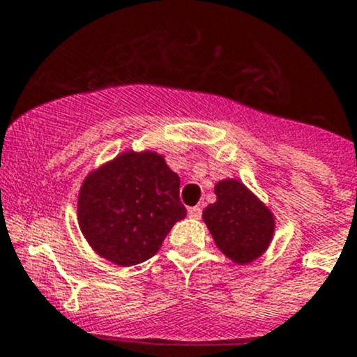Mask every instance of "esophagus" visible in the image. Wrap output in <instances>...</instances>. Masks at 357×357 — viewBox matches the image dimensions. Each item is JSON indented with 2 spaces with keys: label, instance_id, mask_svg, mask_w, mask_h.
<instances>
[{
  "label": "esophagus",
  "instance_id": "obj_1",
  "mask_svg": "<svg viewBox=\"0 0 357 357\" xmlns=\"http://www.w3.org/2000/svg\"><path fill=\"white\" fill-rule=\"evenodd\" d=\"M201 215H202V209L199 208V206H194V208L188 209V216H190V218L199 220V218H201Z\"/></svg>",
  "mask_w": 357,
  "mask_h": 357
}]
</instances>
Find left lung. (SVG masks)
Instances as JSON below:
<instances>
[{
	"label": "left lung",
	"mask_w": 357,
	"mask_h": 357,
	"mask_svg": "<svg viewBox=\"0 0 357 357\" xmlns=\"http://www.w3.org/2000/svg\"><path fill=\"white\" fill-rule=\"evenodd\" d=\"M216 201L202 211L215 245L234 264L257 261L275 236V215L243 181L220 179Z\"/></svg>",
	"instance_id": "1"
}]
</instances>
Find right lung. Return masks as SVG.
I'll return each mask as SVG.
<instances>
[{"label": "right lung", "mask_w": 357, "mask_h": 357, "mask_svg": "<svg viewBox=\"0 0 357 357\" xmlns=\"http://www.w3.org/2000/svg\"><path fill=\"white\" fill-rule=\"evenodd\" d=\"M185 216L179 176L151 149L119 153L89 171L79 190L82 236L95 254L121 268L151 259Z\"/></svg>", "instance_id": "1"}]
</instances>
